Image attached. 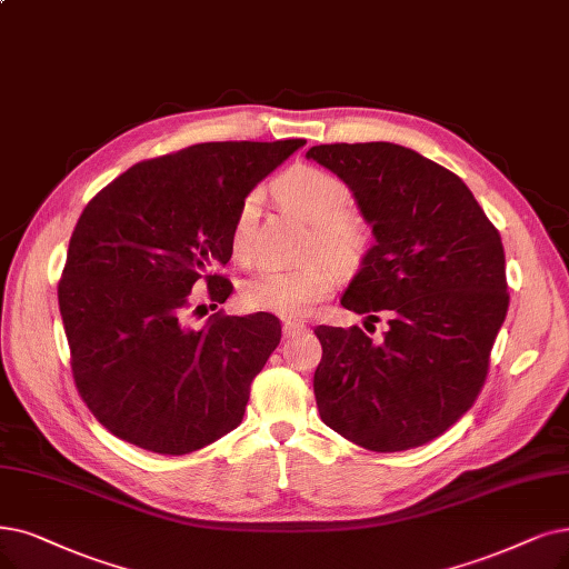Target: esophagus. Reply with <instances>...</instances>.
<instances>
[{"label":"esophagus","instance_id":"1","mask_svg":"<svg viewBox=\"0 0 569 569\" xmlns=\"http://www.w3.org/2000/svg\"><path fill=\"white\" fill-rule=\"evenodd\" d=\"M303 329H306V325H303V322H297V320H287V322L282 325V333H284L287 338L301 333Z\"/></svg>","mask_w":569,"mask_h":569}]
</instances>
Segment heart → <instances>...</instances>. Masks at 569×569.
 Wrapping results in <instances>:
<instances>
[{"label":"heart","instance_id":"b5f03b06","mask_svg":"<svg viewBox=\"0 0 569 569\" xmlns=\"http://www.w3.org/2000/svg\"><path fill=\"white\" fill-rule=\"evenodd\" d=\"M282 206L312 223V249L338 263L355 261L367 231L357 214L348 212V187L336 174L315 166H291L276 181ZM261 193L249 191L236 210L231 226V249L238 259L252 252V236ZM336 270L327 261H310L299 268L261 266L242 280L240 299L252 310H268L282 317H303L333 289Z\"/></svg>","mask_w":569,"mask_h":569}]
</instances>
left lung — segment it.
<instances>
[{"instance_id":"obj_1","label":"left lung","mask_w":569,"mask_h":569,"mask_svg":"<svg viewBox=\"0 0 569 569\" xmlns=\"http://www.w3.org/2000/svg\"><path fill=\"white\" fill-rule=\"evenodd\" d=\"M306 158L346 181L373 247L340 306L378 320L317 327L312 388L325 425L376 452L441 437L479 397L509 293L505 247L465 181L392 142L320 144Z\"/></svg>"}]
</instances>
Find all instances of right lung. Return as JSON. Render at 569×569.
I'll use <instances>...</instances> for the list:
<instances>
[{
    "mask_svg": "<svg viewBox=\"0 0 569 569\" xmlns=\"http://www.w3.org/2000/svg\"><path fill=\"white\" fill-rule=\"evenodd\" d=\"M303 144H193L132 166L81 212L58 303L77 390L113 437L187 456L242 422L278 317L214 312L196 329L189 293L206 278L212 308L231 297L210 270L233 254L240 200Z\"/></svg>",
    "mask_w": 569,
    "mask_h": 569,
    "instance_id": "1",
    "label": "right lung"
}]
</instances>
